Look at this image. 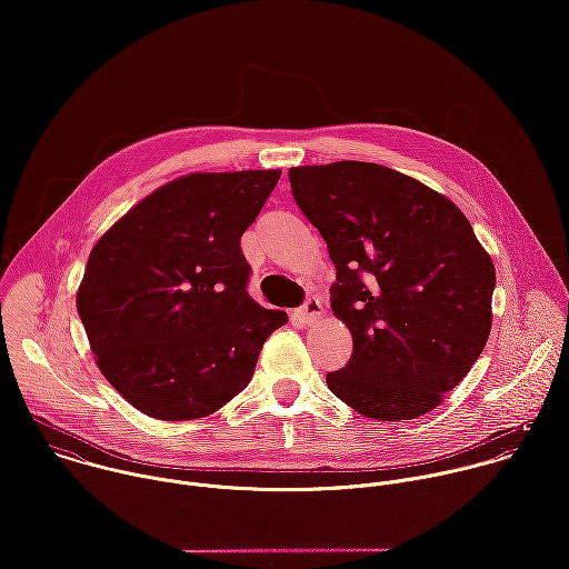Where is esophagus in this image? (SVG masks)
Here are the masks:
<instances>
[{"instance_id":"esophagus-1","label":"esophagus","mask_w":569,"mask_h":569,"mask_svg":"<svg viewBox=\"0 0 569 569\" xmlns=\"http://www.w3.org/2000/svg\"><path fill=\"white\" fill-rule=\"evenodd\" d=\"M321 315V301L317 297H308L301 308H297V317L306 323H312Z\"/></svg>"}]
</instances>
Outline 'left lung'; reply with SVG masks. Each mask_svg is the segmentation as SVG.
<instances>
[{"label":"left lung","mask_w":569,"mask_h":569,"mask_svg":"<svg viewBox=\"0 0 569 569\" xmlns=\"http://www.w3.org/2000/svg\"><path fill=\"white\" fill-rule=\"evenodd\" d=\"M336 266L331 308L353 356L329 389L380 421L428 415L481 356L496 268L468 218L415 178L369 161L288 173Z\"/></svg>","instance_id":"obj_1"}]
</instances>
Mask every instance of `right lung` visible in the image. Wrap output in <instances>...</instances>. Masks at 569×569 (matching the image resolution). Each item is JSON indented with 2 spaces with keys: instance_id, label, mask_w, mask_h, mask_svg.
<instances>
[{
  "instance_id": "1",
  "label": "right lung",
  "mask_w": 569,
  "mask_h": 569,
  "mask_svg": "<svg viewBox=\"0 0 569 569\" xmlns=\"http://www.w3.org/2000/svg\"><path fill=\"white\" fill-rule=\"evenodd\" d=\"M281 171L193 173L157 189L97 242L76 308L99 369L159 421L220 410L288 321L259 306L240 236Z\"/></svg>"
}]
</instances>
